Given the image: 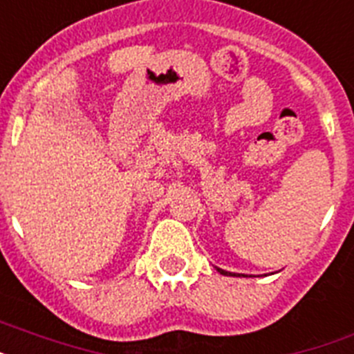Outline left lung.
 <instances>
[{
    "label": "left lung",
    "instance_id": "obj_1",
    "mask_svg": "<svg viewBox=\"0 0 354 354\" xmlns=\"http://www.w3.org/2000/svg\"><path fill=\"white\" fill-rule=\"evenodd\" d=\"M216 270H218L221 275H232V277H239V275H236V273H232V272H227V270H221V268H216Z\"/></svg>",
    "mask_w": 354,
    "mask_h": 354
}]
</instances>
